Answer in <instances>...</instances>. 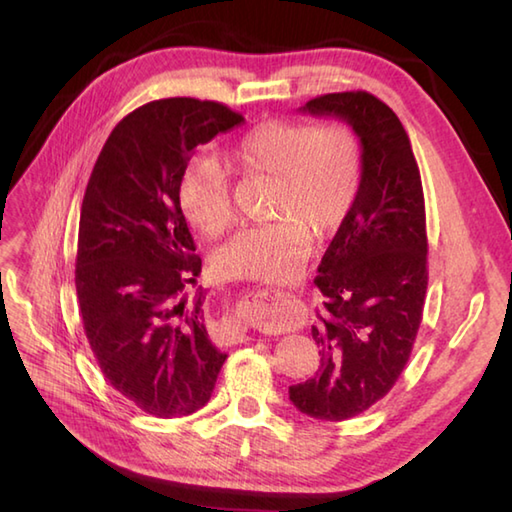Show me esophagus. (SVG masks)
I'll list each match as a JSON object with an SVG mask.
<instances>
[{
	"label": "esophagus",
	"instance_id": "34e87169",
	"mask_svg": "<svg viewBox=\"0 0 512 512\" xmlns=\"http://www.w3.org/2000/svg\"><path fill=\"white\" fill-rule=\"evenodd\" d=\"M244 332H246L244 328H237V341H242V339H244V336H246Z\"/></svg>",
	"mask_w": 512,
	"mask_h": 512
}]
</instances>
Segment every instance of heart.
Instances as JSON below:
<instances>
[{
	"label": "heart",
	"instance_id": "heart-1",
	"mask_svg": "<svg viewBox=\"0 0 512 512\" xmlns=\"http://www.w3.org/2000/svg\"><path fill=\"white\" fill-rule=\"evenodd\" d=\"M226 165L244 176L273 178L268 215L279 220L237 231L215 250V273L279 281L295 275L308 257V228L317 237L330 235L354 209L363 182V145L343 123L268 121L228 147ZM180 206L204 235L231 224V187L217 160L198 158L184 171Z\"/></svg>",
	"mask_w": 512,
	"mask_h": 512
}]
</instances>
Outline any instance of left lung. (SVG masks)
<instances>
[{"label":"left lung","instance_id":"left-lung-1","mask_svg":"<svg viewBox=\"0 0 512 512\" xmlns=\"http://www.w3.org/2000/svg\"><path fill=\"white\" fill-rule=\"evenodd\" d=\"M301 112L341 118L363 145L361 191L314 277L321 367L288 389L301 413L339 422L383 398L409 361L429 281L424 195L405 127L374 94H325Z\"/></svg>","mask_w":512,"mask_h":512}]
</instances>
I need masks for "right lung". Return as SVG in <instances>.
Masks as SVG:
<instances>
[{
  "mask_svg": "<svg viewBox=\"0 0 512 512\" xmlns=\"http://www.w3.org/2000/svg\"><path fill=\"white\" fill-rule=\"evenodd\" d=\"M242 123L222 103L151 101L114 127L85 189L74 273L83 330L110 385L151 416L202 409L226 361L204 328V295H184L202 259L180 182L195 149Z\"/></svg>",
  "mask_w": 512,
  "mask_h": 512,
  "instance_id": "add662e5",
  "label": "right lung"
}]
</instances>
